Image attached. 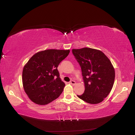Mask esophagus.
<instances>
[{
	"mask_svg": "<svg viewBox=\"0 0 135 135\" xmlns=\"http://www.w3.org/2000/svg\"><path fill=\"white\" fill-rule=\"evenodd\" d=\"M69 83L70 84H72V85H74V84H75V81H74V80H71L70 82H69Z\"/></svg>",
	"mask_w": 135,
	"mask_h": 135,
	"instance_id": "34e87169",
	"label": "esophagus"
}]
</instances>
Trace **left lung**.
<instances>
[{
    "label": "left lung",
    "instance_id": "8db88e82",
    "mask_svg": "<svg viewBox=\"0 0 135 135\" xmlns=\"http://www.w3.org/2000/svg\"><path fill=\"white\" fill-rule=\"evenodd\" d=\"M79 63L85 90L79 99L91 104H99L107 97L113 88L115 70L103 52L90 48L72 50Z\"/></svg>",
    "mask_w": 135,
    "mask_h": 135
}]
</instances>
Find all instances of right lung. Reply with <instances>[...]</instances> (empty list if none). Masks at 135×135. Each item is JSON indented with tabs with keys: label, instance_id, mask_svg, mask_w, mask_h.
Returning <instances> with one entry per match:
<instances>
[{
	"label": "right lung",
	"instance_id": "right-lung-1",
	"mask_svg": "<svg viewBox=\"0 0 135 135\" xmlns=\"http://www.w3.org/2000/svg\"><path fill=\"white\" fill-rule=\"evenodd\" d=\"M70 50H47L36 53L25 65L23 87L34 103L46 105L58 98L65 84L61 80L57 67Z\"/></svg>",
	"mask_w": 135,
	"mask_h": 135
}]
</instances>
